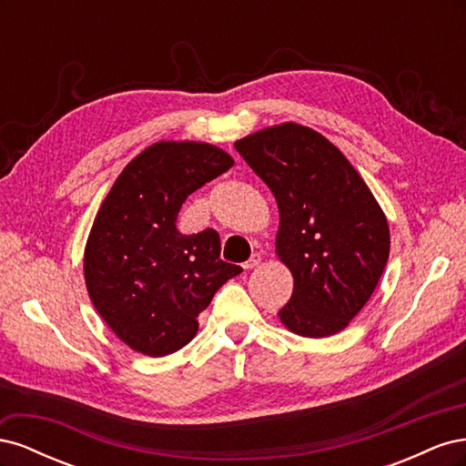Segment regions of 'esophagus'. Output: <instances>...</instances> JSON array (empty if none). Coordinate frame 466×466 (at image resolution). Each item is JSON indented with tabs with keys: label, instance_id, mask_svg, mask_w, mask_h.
Listing matches in <instances>:
<instances>
[{
	"label": "esophagus",
	"instance_id": "1",
	"mask_svg": "<svg viewBox=\"0 0 466 466\" xmlns=\"http://www.w3.org/2000/svg\"><path fill=\"white\" fill-rule=\"evenodd\" d=\"M260 260H262V257L258 255V252H255V255H252V257L243 264V268H245V270H252V268H257V266L260 264Z\"/></svg>",
	"mask_w": 466,
	"mask_h": 466
}]
</instances>
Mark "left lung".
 Here are the masks:
<instances>
[{
    "mask_svg": "<svg viewBox=\"0 0 466 466\" xmlns=\"http://www.w3.org/2000/svg\"><path fill=\"white\" fill-rule=\"evenodd\" d=\"M235 147L278 202L276 255L293 276L281 324L307 338L344 330L389 260L383 209L344 153L307 126H270Z\"/></svg>",
    "mask_w": 466,
    "mask_h": 466,
    "instance_id": "1",
    "label": "left lung"
}]
</instances>
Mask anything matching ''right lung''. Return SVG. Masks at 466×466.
I'll list each match as a JSON object with an SVG mask.
<instances>
[{"label":"right lung","instance_id":"right-lung-1","mask_svg":"<svg viewBox=\"0 0 466 466\" xmlns=\"http://www.w3.org/2000/svg\"><path fill=\"white\" fill-rule=\"evenodd\" d=\"M233 163L211 144L157 142L124 167L96 211L86 286L108 329L139 354L161 358L187 346L216 291L243 272L219 258L218 231L177 229L188 196Z\"/></svg>","mask_w":466,"mask_h":466}]
</instances>
